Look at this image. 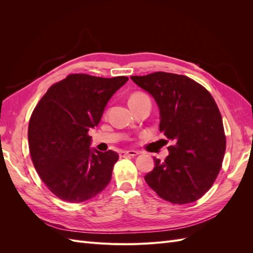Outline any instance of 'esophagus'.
I'll use <instances>...</instances> for the list:
<instances>
[{"mask_svg":"<svg viewBox=\"0 0 253 253\" xmlns=\"http://www.w3.org/2000/svg\"><path fill=\"white\" fill-rule=\"evenodd\" d=\"M139 153L137 151H134V150H129V151H120L119 152V155L121 157H125V156H137L138 155Z\"/></svg>","mask_w":253,"mask_h":253,"instance_id":"obj_1","label":"esophagus"}]
</instances>
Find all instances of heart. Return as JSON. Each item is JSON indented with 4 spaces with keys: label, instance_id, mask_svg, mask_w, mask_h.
<instances>
[{
    "label": "heart",
    "instance_id": "b5f03b06",
    "mask_svg": "<svg viewBox=\"0 0 253 253\" xmlns=\"http://www.w3.org/2000/svg\"><path fill=\"white\" fill-rule=\"evenodd\" d=\"M145 98H149L147 95L143 94V93H140V91H137V93H134L131 95V97H129L128 99V103H136V102H139L141 101L142 99H145Z\"/></svg>",
    "mask_w": 253,
    "mask_h": 253
}]
</instances>
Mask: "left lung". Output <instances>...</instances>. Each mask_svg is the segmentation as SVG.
<instances>
[{
    "mask_svg": "<svg viewBox=\"0 0 253 253\" xmlns=\"http://www.w3.org/2000/svg\"><path fill=\"white\" fill-rule=\"evenodd\" d=\"M131 79L154 97L159 131L173 142L164 162L154 158L155 168L144 176L145 182L171 204L197 201L215 181L226 151L215 101L200 83L183 75L156 72Z\"/></svg>",
    "mask_w": 253,
    "mask_h": 253,
    "instance_id": "obj_1",
    "label": "left lung"
}]
</instances>
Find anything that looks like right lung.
Masks as SVG:
<instances>
[{
    "label": "right lung",
    "instance_id": "1",
    "mask_svg": "<svg viewBox=\"0 0 253 253\" xmlns=\"http://www.w3.org/2000/svg\"><path fill=\"white\" fill-rule=\"evenodd\" d=\"M128 80L71 74L47 89L28 125L29 153L42 181L60 200L79 204L109 185L114 151L90 150L88 131L100 122L106 103Z\"/></svg>",
    "mask_w": 253,
    "mask_h": 253
}]
</instances>
